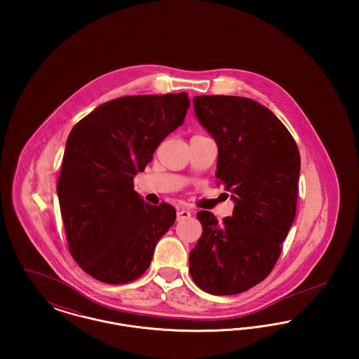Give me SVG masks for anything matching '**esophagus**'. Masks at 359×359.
I'll return each instance as SVG.
<instances>
[{
  "label": "esophagus",
  "instance_id": "1",
  "mask_svg": "<svg viewBox=\"0 0 359 359\" xmlns=\"http://www.w3.org/2000/svg\"><path fill=\"white\" fill-rule=\"evenodd\" d=\"M189 217H191V211L187 208H179L177 210V215H176L177 221H184V219H188Z\"/></svg>",
  "mask_w": 359,
  "mask_h": 359
}]
</instances>
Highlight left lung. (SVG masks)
Segmentation results:
<instances>
[{"mask_svg": "<svg viewBox=\"0 0 359 359\" xmlns=\"http://www.w3.org/2000/svg\"><path fill=\"white\" fill-rule=\"evenodd\" d=\"M196 118L218 145V184L231 194L233 215L222 223L196 214L203 233L189 253L201 290L237 294L272 272L296 215L300 154L273 113L234 95L194 98Z\"/></svg>", "mask_w": 359, "mask_h": 359, "instance_id": "obj_1", "label": "left lung"}]
</instances>
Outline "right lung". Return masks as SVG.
I'll use <instances>...</instances> for the list:
<instances>
[{"mask_svg": "<svg viewBox=\"0 0 359 359\" xmlns=\"http://www.w3.org/2000/svg\"><path fill=\"white\" fill-rule=\"evenodd\" d=\"M188 107L187 93L121 97L72 128L57 196L69 252L94 278L107 284L138 278L175 222L176 210L145 203L133 179L183 125Z\"/></svg>", "mask_w": 359, "mask_h": 359, "instance_id": "1", "label": "right lung"}]
</instances>
